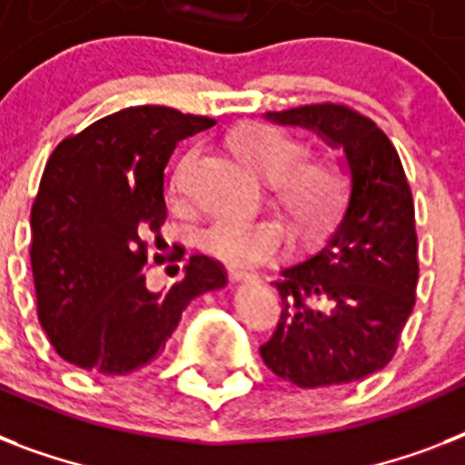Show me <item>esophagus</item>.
<instances>
[{
	"instance_id": "obj_1",
	"label": "esophagus",
	"mask_w": 465,
	"mask_h": 465,
	"mask_svg": "<svg viewBox=\"0 0 465 465\" xmlns=\"http://www.w3.org/2000/svg\"><path fill=\"white\" fill-rule=\"evenodd\" d=\"M229 277H232L233 282H248V280H253L255 275L243 268H229Z\"/></svg>"
}]
</instances>
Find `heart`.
<instances>
[{
    "label": "heart",
    "instance_id": "b5f03b06",
    "mask_svg": "<svg viewBox=\"0 0 465 465\" xmlns=\"http://www.w3.org/2000/svg\"><path fill=\"white\" fill-rule=\"evenodd\" d=\"M232 149L255 175L275 185L284 210L302 229H323L338 217L347 203V181L338 168L323 161H306L309 149L302 140L280 127H241L232 134ZM195 152H188L178 163L171 188L178 190L185 168ZM204 253L232 265H246L272 255L284 246V229L275 219H248L222 214L204 226L200 236Z\"/></svg>",
    "mask_w": 465,
    "mask_h": 465
}]
</instances>
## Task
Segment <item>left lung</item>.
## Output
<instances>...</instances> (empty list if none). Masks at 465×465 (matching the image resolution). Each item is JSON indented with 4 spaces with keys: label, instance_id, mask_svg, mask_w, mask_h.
<instances>
[{
    "label": "left lung",
    "instance_id": "1",
    "mask_svg": "<svg viewBox=\"0 0 465 465\" xmlns=\"http://www.w3.org/2000/svg\"><path fill=\"white\" fill-rule=\"evenodd\" d=\"M265 120L306 127L340 149L350 200L323 246L280 272L282 316L261 357L299 389L360 381L389 364L415 306L418 233L403 163L347 105H302Z\"/></svg>",
    "mask_w": 465,
    "mask_h": 465
}]
</instances>
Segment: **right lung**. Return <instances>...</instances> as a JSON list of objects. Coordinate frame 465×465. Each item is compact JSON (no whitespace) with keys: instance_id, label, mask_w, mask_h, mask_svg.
Here are the masks:
<instances>
[{"instance_id":"1","label":"right lung","mask_w":465,"mask_h":465,"mask_svg":"<svg viewBox=\"0 0 465 465\" xmlns=\"http://www.w3.org/2000/svg\"><path fill=\"white\" fill-rule=\"evenodd\" d=\"M212 125L134 105L62 140L47 159L31 210L33 282L40 325L69 364L105 376L144 367L190 302L226 284L210 255H190L166 290L152 292L144 277V241L166 219L163 168L178 142Z\"/></svg>"}]
</instances>
